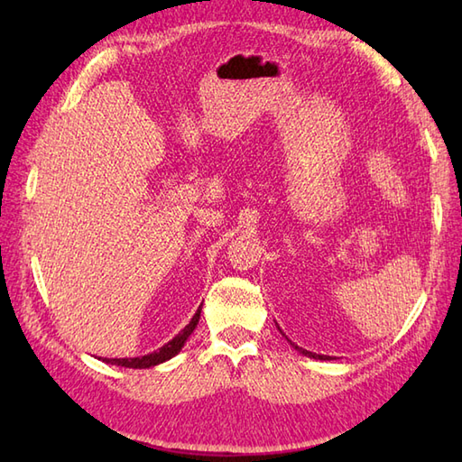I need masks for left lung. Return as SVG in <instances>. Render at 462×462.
Wrapping results in <instances>:
<instances>
[{"instance_id": "1", "label": "left lung", "mask_w": 462, "mask_h": 462, "mask_svg": "<svg viewBox=\"0 0 462 462\" xmlns=\"http://www.w3.org/2000/svg\"><path fill=\"white\" fill-rule=\"evenodd\" d=\"M296 349H298L300 353H303V356H306V357H313V359H331L329 356H318V353H311V351L301 349V347H298V346H296Z\"/></svg>"}]
</instances>
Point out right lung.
<instances>
[{"label": "right lung", "mask_w": 462, "mask_h": 462, "mask_svg": "<svg viewBox=\"0 0 462 462\" xmlns=\"http://www.w3.org/2000/svg\"><path fill=\"white\" fill-rule=\"evenodd\" d=\"M200 310H202V306H200ZM200 310L194 313V318L190 319L189 326H186V328L179 333V336L172 337V339H171L169 343H166V346H162L161 349H156V351L149 353V356L133 357V359H131V357H125V359H106V357H105L103 361H105V363H111V365H121V367H131V369H146V367L159 365V363L174 357L176 353H179V351L182 349L186 339H189V336H190V333H192L194 328H196V323H199V319H200Z\"/></svg>", "instance_id": "right-lung-1"}]
</instances>
